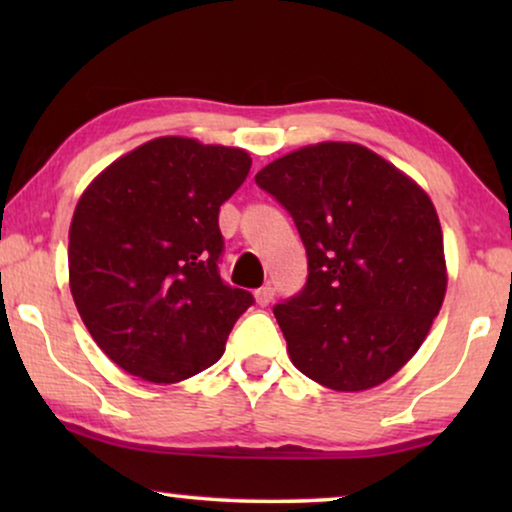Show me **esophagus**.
<instances>
[{
  "label": "esophagus",
  "mask_w": 512,
  "mask_h": 512,
  "mask_svg": "<svg viewBox=\"0 0 512 512\" xmlns=\"http://www.w3.org/2000/svg\"><path fill=\"white\" fill-rule=\"evenodd\" d=\"M272 298H275V286H272V284H265V286H261V289L256 291V303L261 305V307L270 305Z\"/></svg>",
  "instance_id": "1"
}]
</instances>
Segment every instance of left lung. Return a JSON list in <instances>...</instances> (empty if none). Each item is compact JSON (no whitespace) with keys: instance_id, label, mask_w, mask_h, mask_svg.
Wrapping results in <instances>:
<instances>
[{"instance_id":"obj_1","label":"left lung","mask_w":512,"mask_h":512,"mask_svg":"<svg viewBox=\"0 0 512 512\" xmlns=\"http://www.w3.org/2000/svg\"><path fill=\"white\" fill-rule=\"evenodd\" d=\"M296 223L307 279L272 307L293 366L335 391L377 387L443 305V230L429 195L366 146L324 142L256 174Z\"/></svg>"}]
</instances>
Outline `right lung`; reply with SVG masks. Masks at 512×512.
<instances>
[{"mask_svg": "<svg viewBox=\"0 0 512 512\" xmlns=\"http://www.w3.org/2000/svg\"><path fill=\"white\" fill-rule=\"evenodd\" d=\"M251 158L158 137L111 163L69 228V286L97 347L125 373L172 384L221 359L254 296L221 279L219 209Z\"/></svg>", "mask_w": 512, "mask_h": 512, "instance_id": "add662e5", "label": "right lung"}]
</instances>
